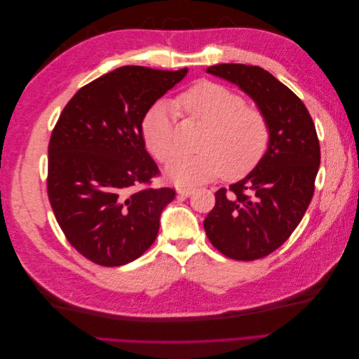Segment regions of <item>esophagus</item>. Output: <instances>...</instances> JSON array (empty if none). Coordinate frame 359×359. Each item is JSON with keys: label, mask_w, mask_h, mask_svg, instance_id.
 <instances>
[{"label": "esophagus", "mask_w": 359, "mask_h": 359, "mask_svg": "<svg viewBox=\"0 0 359 359\" xmlns=\"http://www.w3.org/2000/svg\"><path fill=\"white\" fill-rule=\"evenodd\" d=\"M196 191L194 189H191V187H180L178 189V193L181 194V196H186V198H189V196H191V194Z\"/></svg>", "instance_id": "1"}]
</instances>
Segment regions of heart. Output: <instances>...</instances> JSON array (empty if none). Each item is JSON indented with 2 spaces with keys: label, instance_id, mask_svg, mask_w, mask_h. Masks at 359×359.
<instances>
[{
  "label": "heart",
  "instance_id": "obj_1",
  "mask_svg": "<svg viewBox=\"0 0 359 359\" xmlns=\"http://www.w3.org/2000/svg\"><path fill=\"white\" fill-rule=\"evenodd\" d=\"M227 86L203 81L182 91L173 104L177 111L206 126L196 154H180L170 160L166 173L180 186H193L217 178L238 180L252 172L265 157L271 142L266 115ZM142 135L151 153L168 161L177 153L175 109L168 103L154 104L144 118Z\"/></svg>",
  "mask_w": 359,
  "mask_h": 359
}]
</instances>
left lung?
<instances>
[{
    "mask_svg": "<svg viewBox=\"0 0 359 359\" xmlns=\"http://www.w3.org/2000/svg\"><path fill=\"white\" fill-rule=\"evenodd\" d=\"M206 72L252 97L268 118L271 142L244 180L215 191L205 232L227 257L262 259L297 229L311 202L320 165L316 127L299 97L262 67L217 64Z\"/></svg>",
    "mask_w": 359,
    "mask_h": 359,
    "instance_id": "8db88e82",
    "label": "left lung"
}]
</instances>
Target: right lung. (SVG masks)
I'll use <instances>...</instances> for the list:
<instances>
[{
	"mask_svg": "<svg viewBox=\"0 0 359 359\" xmlns=\"http://www.w3.org/2000/svg\"><path fill=\"white\" fill-rule=\"evenodd\" d=\"M187 69L119 67L86 83L64 107L48 148V196L67 241L91 262L121 266L156 241L175 198L160 175L142 121Z\"/></svg>",
	"mask_w": 359,
	"mask_h": 359,
	"instance_id": "1",
	"label": "right lung"
}]
</instances>
